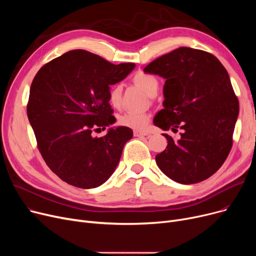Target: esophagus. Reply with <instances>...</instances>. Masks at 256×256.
Returning <instances> with one entry per match:
<instances>
[{"mask_svg": "<svg viewBox=\"0 0 256 256\" xmlns=\"http://www.w3.org/2000/svg\"><path fill=\"white\" fill-rule=\"evenodd\" d=\"M134 136H135V137H144V136H147V132H141V130H134Z\"/></svg>", "mask_w": 256, "mask_h": 256, "instance_id": "34e87169", "label": "esophagus"}]
</instances>
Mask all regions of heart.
I'll return each mask as SVG.
<instances>
[{"mask_svg":"<svg viewBox=\"0 0 256 256\" xmlns=\"http://www.w3.org/2000/svg\"><path fill=\"white\" fill-rule=\"evenodd\" d=\"M132 80L150 96H154L158 93V80L154 76L144 72H138L134 76ZM109 102L115 108L120 106L121 102H122V86L120 84H115L110 88ZM150 119V117L147 113L128 111L119 117V124L132 130H143L148 126Z\"/></svg>","mask_w":256,"mask_h":256,"instance_id":"heart-1","label":"heart"}]
</instances>
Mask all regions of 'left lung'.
<instances>
[{
	"label": "left lung",
	"instance_id": "obj_1",
	"mask_svg": "<svg viewBox=\"0 0 256 256\" xmlns=\"http://www.w3.org/2000/svg\"><path fill=\"white\" fill-rule=\"evenodd\" d=\"M144 72L166 80L164 109L154 124L167 134L166 150L156 156L164 174L174 182H200L216 172L232 147L238 100L227 70L212 54L182 46L150 62Z\"/></svg>",
	"mask_w": 256,
	"mask_h": 256
}]
</instances>
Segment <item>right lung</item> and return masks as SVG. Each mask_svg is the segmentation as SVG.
Returning <instances> with one entry per match:
<instances>
[{
    "label": "right lung",
    "instance_id": "1",
    "mask_svg": "<svg viewBox=\"0 0 256 256\" xmlns=\"http://www.w3.org/2000/svg\"><path fill=\"white\" fill-rule=\"evenodd\" d=\"M134 63L112 64L84 50H74L44 64L30 88L26 114L37 147L48 168L82 189L102 184L115 171L132 130L111 128L110 86L122 80Z\"/></svg>",
    "mask_w": 256,
    "mask_h": 256
}]
</instances>
